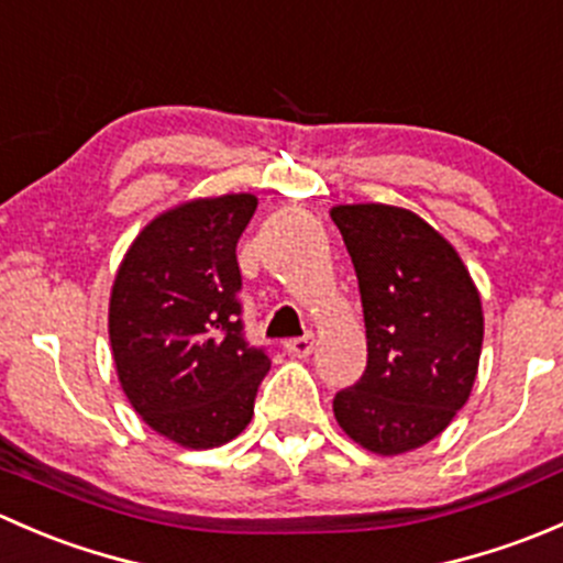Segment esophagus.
I'll return each instance as SVG.
<instances>
[{
	"label": "esophagus",
	"instance_id": "1",
	"mask_svg": "<svg viewBox=\"0 0 563 563\" xmlns=\"http://www.w3.org/2000/svg\"><path fill=\"white\" fill-rule=\"evenodd\" d=\"M286 351L291 356H310L313 354V334H302V338L286 340Z\"/></svg>",
	"mask_w": 563,
	"mask_h": 563
}]
</instances>
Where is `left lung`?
I'll return each mask as SVG.
<instances>
[{"mask_svg":"<svg viewBox=\"0 0 563 563\" xmlns=\"http://www.w3.org/2000/svg\"><path fill=\"white\" fill-rule=\"evenodd\" d=\"M329 214L354 261L367 332V367L334 395V419L365 450L402 455L444 433L468 400L485 334L479 291L419 214L387 203Z\"/></svg>","mask_w":563,"mask_h":563,"instance_id":"obj_1","label":"left lung"}]
</instances>
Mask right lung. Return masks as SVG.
I'll return each instance as SVG.
<instances>
[{"label": "right lung", "mask_w": 563, "mask_h": 563, "mask_svg": "<svg viewBox=\"0 0 563 563\" xmlns=\"http://www.w3.org/2000/svg\"><path fill=\"white\" fill-rule=\"evenodd\" d=\"M258 198H192L133 240L111 288L108 338L130 406L187 450L236 439L269 356L245 340L236 242Z\"/></svg>", "instance_id": "obj_1"}]
</instances>
